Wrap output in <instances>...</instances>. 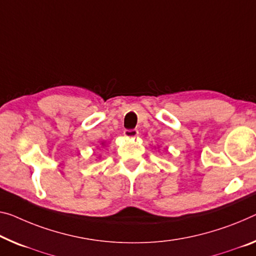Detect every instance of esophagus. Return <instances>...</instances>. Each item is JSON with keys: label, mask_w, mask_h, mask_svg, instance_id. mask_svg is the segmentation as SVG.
Returning <instances> with one entry per match:
<instances>
[{"label": "esophagus", "mask_w": 256, "mask_h": 256, "mask_svg": "<svg viewBox=\"0 0 256 256\" xmlns=\"http://www.w3.org/2000/svg\"><path fill=\"white\" fill-rule=\"evenodd\" d=\"M124 135L126 137H136L138 135V130L137 129H124Z\"/></svg>", "instance_id": "1"}]
</instances>
